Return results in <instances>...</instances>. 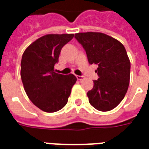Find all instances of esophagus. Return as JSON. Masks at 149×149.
Here are the masks:
<instances>
[{
	"label": "esophagus",
	"instance_id": "obj_1",
	"mask_svg": "<svg viewBox=\"0 0 149 149\" xmlns=\"http://www.w3.org/2000/svg\"><path fill=\"white\" fill-rule=\"evenodd\" d=\"M76 78H77V79H78V80H80V81H81V80H82V79H84L85 77L82 75H76Z\"/></svg>",
	"mask_w": 149,
	"mask_h": 149
}]
</instances>
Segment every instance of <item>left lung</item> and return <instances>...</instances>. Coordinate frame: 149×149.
Here are the masks:
<instances>
[{
  "mask_svg": "<svg viewBox=\"0 0 149 149\" xmlns=\"http://www.w3.org/2000/svg\"><path fill=\"white\" fill-rule=\"evenodd\" d=\"M74 37L85 49L90 64H97L98 79L88 91L89 102L99 111L114 109L126 94L130 61L123 44L102 32H80Z\"/></svg>",
  "mask_w": 149,
  "mask_h": 149,
  "instance_id": "obj_1",
  "label": "left lung"
}]
</instances>
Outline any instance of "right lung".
<instances>
[{"mask_svg": "<svg viewBox=\"0 0 149 149\" xmlns=\"http://www.w3.org/2000/svg\"><path fill=\"white\" fill-rule=\"evenodd\" d=\"M74 34H48L31 43L24 52L20 76L31 102L47 113L58 111L66 106L77 81L72 74L55 73V64L63 47Z\"/></svg>", "mask_w": 149, "mask_h": 149, "instance_id": "right-lung-1", "label": "right lung"}]
</instances>
